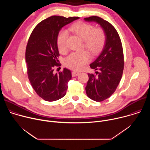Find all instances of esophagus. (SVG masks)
Masks as SVG:
<instances>
[{
  "instance_id": "obj_1",
  "label": "esophagus",
  "mask_w": 150,
  "mask_h": 150,
  "mask_svg": "<svg viewBox=\"0 0 150 150\" xmlns=\"http://www.w3.org/2000/svg\"><path fill=\"white\" fill-rule=\"evenodd\" d=\"M79 73H80V72L75 70L72 72V76H76L77 75H78L79 74Z\"/></svg>"
}]
</instances>
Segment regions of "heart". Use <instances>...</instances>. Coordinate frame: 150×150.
I'll list each match as a JSON object with an SVG mask.
<instances>
[{"label":"heart","instance_id":"1","mask_svg":"<svg viewBox=\"0 0 150 150\" xmlns=\"http://www.w3.org/2000/svg\"><path fill=\"white\" fill-rule=\"evenodd\" d=\"M69 31L83 40V47L92 54L98 53L103 47L105 41V34L101 27H95L93 25L82 21L72 24ZM68 34L67 31H60L57 37V46L59 52L65 53L68 51L67 40ZM91 55L87 50L73 52L65 59V65L71 69H80L90 60Z\"/></svg>","mask_w":150,"mask_h":150}]
</instances>
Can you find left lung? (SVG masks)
<instances>
[{"mask_svg":"<svg viewBox=\"0 0 150 150\" xmlns=\"http://www.w3.org/2000/svg\"><path fill=\"white\" fill-rule=\"evenodd\" d=\"M99 24L105 34L102 50L90 67L97 71L88 74L85 91L91 100L101 102L109 98L116 91L121 80L124 68L123 51L120 38L115 28L108 21L92 16L84 18Z\"/></svg>","mask_w":150,"mask_h":150,"instance_id":"left-lung-1","label":"left lung"}]
</instances>
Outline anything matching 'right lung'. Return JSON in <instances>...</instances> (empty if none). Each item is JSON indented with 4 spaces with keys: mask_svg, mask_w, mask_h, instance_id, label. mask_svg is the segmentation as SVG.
Here are the masks:
<instances>
[{
    "mask_svg": "<svg viewBox=\"0 0 150 150\" xmlns=\"http://www.w3.org/2000/svg\"><path fill=\"white\" fill-rule=\"evenodd\" d=\"M78 18L52 16L38 23L29 37L25 50L28 77L35 93L45 101H56L66 94L72 76L67 68L54 73V68L60 66L57 37L63 26Z\"/></svg>",
    "mask_w": 150,
    "mask_h": 150,
    "instance_id": "right-lung-1",
    "label": "right lung"
}]
</instances>
